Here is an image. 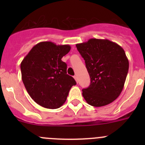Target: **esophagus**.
I'll return each mask as SVG.
<instances>
[{
    "label": "esophagus",
    "instance_id": "obj_1",
    "mask_svg": "<svg viewBox=\"0 0 145 145\" xmlns=\"http://www.w3.org/2000/svg\"><path fill=\"white\" fill-rule=\"evenodd\" d=\"M74 79L76 80V83H78V78H77V76H74Z\"/></svg>",
    "mask_w": 145,
    "mask_h": 145
}]
</instances>
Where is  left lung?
<instances>
[{"label": "left lung", "mask_w": 145, "mask_h": 145, "mask_svg": "<svg viewBox=\"0 0 145 145\" xmlns=\"http://www.w3.org/2000/svg\"><path fill=\"white\" fill-rule=\"evenodd\" d=\"M86 62L90 85L83 89V97L91 106L112 103L120 95L128 74L129 62L125 51L107 39H90L76 44Z\"/></svg>", "instance_id": "1"}]
</instances>
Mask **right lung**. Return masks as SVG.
I'll return each instance as SVG.
<instances>
[{"instance_id":"1","label":"right lung","mask_w":145,"mask_h":145,"mask_svg":"<svg viewBox=\"0 0 145 145\" xmlns=\"http://www.w3.org/2000/svg\"><path fill=\"white\" fill-rule=\"evenodd\" d=\"M71 50L69 45L50 41L39 43L21 62L22 79L30 97L48 109L63 105L73 86L76 84L67 74V64L62 58Z\"/></svg>"}]
</instances>
